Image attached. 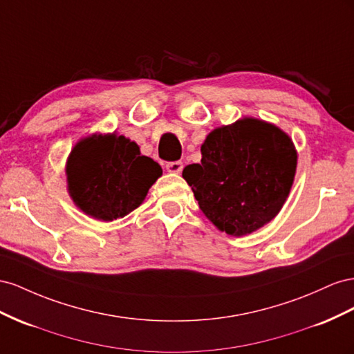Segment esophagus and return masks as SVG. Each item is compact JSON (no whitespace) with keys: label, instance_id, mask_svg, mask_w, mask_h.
<instances>
[{"label":"esophagus","instance_id":"1","mask_svg":"<svg viewBox=\"0 0 354 354\" xmlns=\"http://www.w3.org/2000/svg\"><path fill=\"white\" fill-rule=\"evenodd\" d=\"M166 169L169 174H180L184 169V165H183V161H171V163L166 165Z\"/></svg>","mask_w":354,"mask_h":354}]
</instances>
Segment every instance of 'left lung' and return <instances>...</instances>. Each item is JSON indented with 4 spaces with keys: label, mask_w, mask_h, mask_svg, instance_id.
<instances>
[{
    "label": "left lung",
    "mask_w": 354,
    "mask_h": 354,
    "mask_svg": "<svg viewBox=\"0 0 354 354\" xmlns=\"http://www.w3.org/2000/svg\"><path fill=\"white\" fill-rule=\"evenodd\" d=\"M298 153L290 136L268 121L243 117L212 130L201 163L183 178L219 231L241 237L268 224L289 197Z\"/></svg>",
    "instance_id": "obj_1"
}]
</instances>
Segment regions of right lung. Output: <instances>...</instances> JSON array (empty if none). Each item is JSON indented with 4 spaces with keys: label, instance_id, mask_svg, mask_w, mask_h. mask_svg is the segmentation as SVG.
<instances>
[{
    "label": "right lung",
    "instance_id": "1",
    "mask_svg": "<svg viewBox=\"0 0 354 354\" xmlns=\"http://www.w3.org/2000/svg\"><path fill=\"white\" fill-rule=\"evenodd\" d=\"M163 174L153 158L140 156L136 142L113 133L82 138L66 158V189L87 216L109 222L142 205Z\"/></svg>",
    "mask_w": 354,
    "mask_h": 354
}]
</instances>
